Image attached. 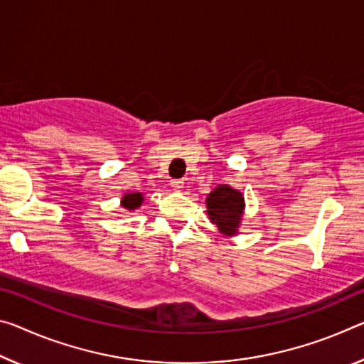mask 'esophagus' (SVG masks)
<instances>
[{
	"mask_svg": "<svg viewBox=\"0 0 364 364\" xmlns=\"http://www.w3.org/2000/svg\"><path fill=\"white\" fill-rule=\"evenodd\" d=\"M170 184H171L173 188L176 189V191H180V189L183 188V181H181V180H171V183H170Z\"/></svg>",
	"mask_w": 364,
	"mask_h": 364,
	"instance_id": "obj_1",
	"label": "esophagus"
}]
</instances>
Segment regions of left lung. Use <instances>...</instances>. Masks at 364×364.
Returning <instances> with one entry per match:
<instances>
[{
	"label": "left lung",
	"mask_w": 364,
	"mask_h": 364,
	"mask_svg": "<svg viewBox=\"0 0 364 364\" xmlns=\"http://www.w3.org/2000/svg\"><path fill=\"white\" fill-rule=\"evenodd\" d=\"M205 204L212 223H215L222 233L235 235L245 209L243 194L227 184H220L207 196Z\"/></svg>",
	"instance_id": "obj_1"
}]
</instances>
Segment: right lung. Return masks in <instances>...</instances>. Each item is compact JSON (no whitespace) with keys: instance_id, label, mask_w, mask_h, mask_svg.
<instances>
[{"instance_id":"obj_1","label":"right lung","mask_w":364,"mask_h":364,"mask_svg":"<svg viewBox=\"0 0 364 364\" xmlns=\"http://www.w3.org/2000/svg\"><path fill=\"white\" fill-rule=\"evenodd\" d=\"M142 203V196L141 193H129L123 198V207L129 210H134L136 207H139Z\"/></svg>"}]
</instances>
